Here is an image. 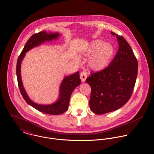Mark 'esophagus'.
Returning a JSON list of instances; mask_svg holds the SVG:
<instances>
[{"mask_svg":"<svg viewBox=\"0 0 154 154\" xmlns=\"http://www.w3.org/2000/svg\"><path fill=\"white\" fill-rule=\"evenodd\" d=\"M80 78H81V81L82 82H85L87 78V73L86 72H81V75H80Z\"/></svg>","mask_w":154,"mask_h":154,"instance_id":"obj_1","label":"esophagus"}]
</instances>
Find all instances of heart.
Returning a JSON list of instances; mask_svg holds the SVG:
<instances>
[{
    "mask_svg": "<svg viewBox=\"0 0 154 154\" xmlns=\"http://www.w3.org/2000/svg\"><path fill=\"white\" fill-rule=\"evenodd\" d=\"M113 47L100 40L91 42L82 54L88 57V66L93 70L99 71L107 67L114 55Z\"/></svg>",
    "mask_w": 154,
    "mask_h": 154,
    "instance_id": "heart-1",
    "label": "heart"
}]
</instances>
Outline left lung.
Here are the masks:
<instances>
[{"label":"left lung","mask_w":154,"mask_h":154,"mask_svg":"<svg viewBox=\"0 0 154 154\" xmlns=\"http://www.w3.org/2000/svg\"><path fill=\"white\" fill-rule=\"evenodd\" d=\"M116 35L118 51L108 67L91 73L86 79L91 87L89 106L97 114L118 110L130 99L137 75L138 63L130 45L121 35Z\"/></svg>","instance_id":"8db88e82"}]
</instances>
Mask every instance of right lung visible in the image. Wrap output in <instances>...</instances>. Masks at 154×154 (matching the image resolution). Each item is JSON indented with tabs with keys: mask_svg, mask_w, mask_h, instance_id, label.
<instances>
[{
	"mask_svg": "<svg viewBox=\"0 0 154 154\" xmlns=\"http://www.w3.org/2000/svg\"><path fill=\"white\" fill-rule=\"evenodd\" d=\"M59 35L60 34L58 32L47 33L45 31H42L33 34L25 45L20 56L18 57L17 63V76L18 87L25 101L36 110L51 115L63 114L68 109L71 94L75 88L79 86L81 84L79 72H77L73 75L65 76L59 88V98L55 103L49 105H42L33 102L29 98L23 88L21 75V64L25 56V53L29 50L42 44L45 42L56 40Z\"/></svg>",
	"mask_w": 154,
	"mask_h": 154,
	"instance_id": "obj_1",
	"label": "right lung"
}]
</instances>
